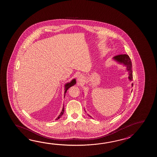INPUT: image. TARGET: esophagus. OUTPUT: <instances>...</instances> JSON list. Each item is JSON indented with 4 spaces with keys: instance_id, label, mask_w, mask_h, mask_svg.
<instances>
[{
    "instance_id": "obj_1",
    "label": "esophagus",
    "mask_w": 157,
    "mask_h": 157,
    "mask_svg": "<svg viewBox=\"0 0 157 157\" xmlns=\"http://www.w3.org/2000/svg\"><path fill=\"white\" fill-rule=\"evenodd\" d=\"M84 80V77H83V76L82 75H79L78 77H77V81L80 83V82H82Z\"/></svg>"
}]
</instances>
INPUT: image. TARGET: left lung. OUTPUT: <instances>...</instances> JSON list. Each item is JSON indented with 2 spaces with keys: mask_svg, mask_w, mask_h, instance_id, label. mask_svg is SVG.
Instances as JSON below:
<instances>
[{
  "mask_svg": "<svg viewBox=\"0 0 157 157\" xmlns=\"http://www.w3.org/2000/svg\"><path fill=\"white\" fill-rule=\"evenodd\" d=\"M114 60L116 61L119 63L122 64L124 66L126 67V71L128 73V80L130 81H132V62L129 56L127 54H120L118 55L113 58ZM132 86H133V83L131 84ZM90 117L91 116H90Z\"/></svg>",
  "mask_w": 157,
  "mask_h": 157,
  "instance_id": "8db88e82",
  "label": "left lung"
}]
</instances>
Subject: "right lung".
I'll list each match as a JSON object with an SVG mask.
<instances>
[{
    "instance_id": "obj_1",
    "label": "right lung",
    "mask_w": 157,
    "mask_h": 157,
    "mask_svg": "<svg viewBox=\"0 0 157 157\" xmlns=\"http://www.w3.org/2000/svg\"><path fill=\"white\" fill-rule=\"evenodd\" d=\"M76 83V79L75 78H74L73 80H71V81L70 82H67V83H66L65 84V85H64V97H65V94L66 93V92L67 91V90L68 89L71 87V86H74V85H75ZM64 108L63 107V108H62V112H60V114L58 116V117H57V118H56V120H58L59 118H60V117L63 115V114L64 113Z\"/></svg>"
}]
</instances>
